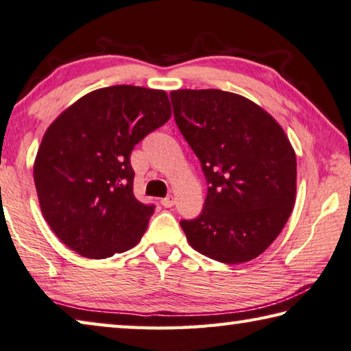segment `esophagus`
I'll use <instances>...</instances> for the list:
<instances>
[{
  "instance_id": "1",
  "label": "esophagus",
  "mask_w": 351,
  "mask_h": 351,
  "mask_svg": "<svg viewBox=\"0 0 351 351\" xmlns=\"http://www.w3.org/2000/svg\"><path fill=\"white\" fill-rule=\"evenodd\" d=\"M162 205H163L165 208H171V206H174V197H172V195H169V197L162 199Z\"/></svg>"
}]
</instances>
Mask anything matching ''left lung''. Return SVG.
Wrapping results in <instances>:
<instances>
[{
	"label": "left lung",
	"instance_id": "1",
	"mask_svg": "<svg viewBox=\"0 0 351 351\" xmlns=\"http://www.w3.org/2000/svg\"><path fill=\"white\" fill-rule=\"evenodd\" d=\"M176 123L202 163L200 216L182 220L186 241L210 259L242 263L284 230L296 202V152L273 115L220 89L171 92Z\"/></svg>",
	"mask_w": 351,
	"mask_h": 351
}]
</instances>
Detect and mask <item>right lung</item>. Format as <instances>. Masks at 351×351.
Masks as SVG:
<instances>
[{
    "label": "right lung",
    "instance_id": "obj_1",
    "mask_svg": "<svg viewBox=\"0 0 351 351\" xmlns=\"http://www.w3.org/2000/svg\"><path fill=\"white\" fill-rule=\"evenodd\" d=\"M169 117L165 90L117 84L78 98L51 123L34 180L43 217L66 247L106 259L140 242L154 206L135 199L129 157Z\"/></svg>",
    "mask_w": 351,
    "mask_h": 351
}]
</instances>
